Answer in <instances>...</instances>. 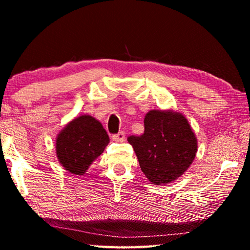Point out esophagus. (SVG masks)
<instances>
[{"instance_id": "esophagus-1", "label": "esophagus", "mask_w": 250, "mask_h": 250, "mask_svg": "<svg viewBox=\"0 0 250 250\" xmlns=\"http://www.w3.org/2000/svg\"><path fill=\"white\" fill-rule=\"evenodd\" d=\"M112 140L116 141V142H124L125 140V132H119L117 134H113L112 135Z\"/></svg>"}]
</instances>
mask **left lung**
<instances>
[{
    "instance_id": "8db88e82",
    "label": "left lung",
    "mask_w": 250,
    "mask_h": 250,
    "mask_svg": "<svg viewBox=\"0 0 250 250\" xmlns=\"http://www.w3.org/2000/svg\"><path fill=\"white\" fill-rule=\"evenodd\" d=\"M139 164L154 185H167L184 174L197 153V139L183 113L150 110L145 117V133L129 137Z\"/></svg>"
}]
</instances>
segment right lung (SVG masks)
I'll return each mask as SVG.
<instances>
[{
  "instance_id": "1",
  "label": "right lung",
  "mask_w": 250,
  "mask_h": 250,
  "mask_svg": "<svg viewBox=\"0 0 250 250\" xmlns=\"http://www.w3.org/2000/svg\"><path fill=\"white\" fill-rule=\"evenodd\" d=\"M110 142L99 120L82 115L70 120L57 134L55 149L61 166L74 175H83Z\"/></svg>"
}]
</instances>
